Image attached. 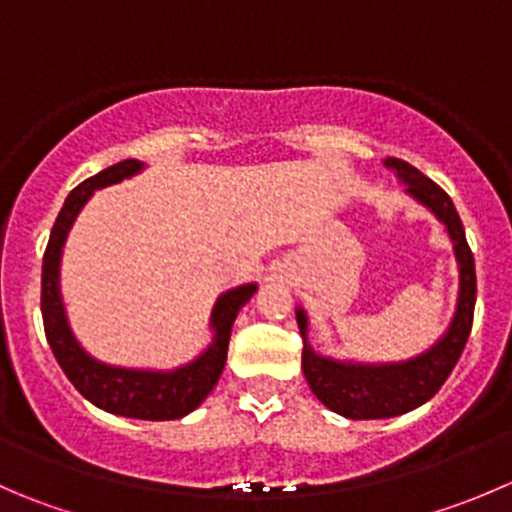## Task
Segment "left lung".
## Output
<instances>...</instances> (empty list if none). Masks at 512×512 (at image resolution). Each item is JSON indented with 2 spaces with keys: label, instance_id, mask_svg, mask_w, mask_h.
<instances>
[{
  "label": "left lung",
  "instance_id": "1",
  "mask_svg": "<svg viewBox=\"0 0 512 512\" xmlns=\"http://www.w3.org/2000/svg\"><path fill=\"white\" fill-rule=\"evenodd\" d=\"M385 167L398 175V182H403L405 192L415 202H420L425 210L438 217L440 225H445L460 272L458 302L443 335L425 352L400 362H357L322 355L310 345V337H307L310 335L307 312L297 307L295 317L302 335V372H305L307 385L325 408L350 420L395 418L428 403L453 372L473 327L475 260L453 200L408 162L388 157Z\"/></svg>",
  "mask_w": 512,
  "mask_h": 512
}]
</instances>
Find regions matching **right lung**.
Instances as JSON below:
<instances>
[{
  "label": "right lung",
  "mask_w": 512,
  "mask_h": 512,
  "mask_svg": "<svg viewBox=\"0 0 512 512\" xmlns=\"http://www.w3.org/2000/svg\"><path fill=\"white\" fill-rule=\"evenodd\" d=\"M145 162L124 160L107 167L99 175L89 177L82 185L74 187L64 200L62 212L49 235L47 252L42 260V320L47 342L57 357L59 367L69 377L74 388L99 410L122 418L137 420H177L190 415L192 410L205 403L207 395L220 380L227 362V345H230L232 325L237 312L250 302L257 292V282L230 287L215 300L210 312L212 342L192 357L185 365L172 370H152V367H122L109 365L89 355L69 327L67 307H64L62 285H59V265H62L64 242L69 230L79 217L82 207L97 190L109 185H119L122 180L140 175Z\"/></svg>",
  "instance_id": "1"
}]
</instances>
